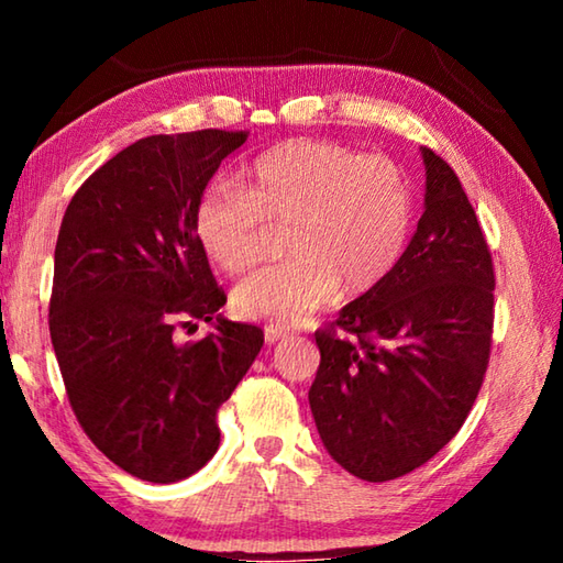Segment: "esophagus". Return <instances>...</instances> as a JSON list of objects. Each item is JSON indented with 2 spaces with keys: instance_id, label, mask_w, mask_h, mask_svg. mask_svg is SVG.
I'll list each match as a JSON object with an SVG mask.
<instances>
[{
  "instance_id": "34e87169",
  "label": "esophagus",
  "mask_w": 563,
  "mask_h": 563,
  "mask_svg": "<svg viewBox=\"0 0 563 563\" xmlns=\"http://www.w3.org/2000/svg\"><path fill=\"white\" fill-rule=\"evenodd\" d=\"M283 340H290L288 330L273 328V325L265 328V342H268V345H278V342H283Z\"/></svg>"
}]
</instances>
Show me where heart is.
Returning <instances> with one entry per match:
<instances>
[{
	"label": "heart",
	"mask_w": 563,
	"mask_h": 563,
	"mask_svg": "<svg viewBox=\"0 0 563 563\" xmlns=\"http://www.w3.org/2000/svg\"><path fill=\"white\" fill-rule=\"evenodd\" d=\"M265 225H288L290 263L233 290L241 318L295 328L335 298L373 292L405 253L412 190L393 158L328 139H290L243 168L238 188L218 184L198 198L194 233L213 265L243 273L261 263Z\"/></svg>",
	"instance_id": "b5f03b06"
}]
</instances>
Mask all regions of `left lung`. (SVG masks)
<instances>
[{"label": "left lung", "instance_id": "obj_1", "mask_svg": "<svg viewBox=\"0 0 563 563\" xmlns=\"http://www.w3.org/2000/svg\"><path fill=\"white\" fill-rule=\"evenodd\" d=\"M417 233L387 280L316 332L308 399L342 470L389 482L430 462L460 432L489 365L494 265L460 178L422 148Z\"/></svg>", "mask_w": 563, "mask_h": 563}]
</instances>
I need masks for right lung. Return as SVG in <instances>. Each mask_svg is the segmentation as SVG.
<instances>
[{
	"label": "right lung",
	"mask_w": 563,
	"mask_h": 563,
	"mask_svg": "<svg viewBox=\"0 0 563 563\" xmlns=\"http://www.w3.org/2000/svg\"><path fill=\"white\" fill-rule=\"evenodd\" d=\"M247 131L141 139L84 180L54 251L49 332L66 397L89 440L144 482L186 479L211 460L216 415L263 347L225 305L194 233V208ZM217 332L178 346V321Z\"/></svg>",
	"instance_id": "obj_1"
}]
</instances>
